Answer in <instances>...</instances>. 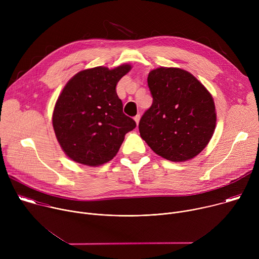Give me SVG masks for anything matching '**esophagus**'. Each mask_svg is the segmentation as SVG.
Wrapping results in <instances>:
<instances>
[{"instance_id":"esophagus-1","label":"esophagus","mask_w":259,"mask_h":259,"mask_svg":"<svg viewBox=\"0 0 259 259\" xmlns=\"http://www.w3.org/2000/svg\"><path fill=\"white\" fill-rule=\"evenodd\" d=\"M134 120H135L136 124L138 125V123H139V120H140V115H136V116L134 117Z\"/></svg>"}]
</instances>
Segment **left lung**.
<instances>
[{
    "mask_svg": "<svg viewBox=\"0 0 259 259\" xmlns=\"http://www.w3.org/2000/svg\"><path fill=\"white\" fill-rule=\"evenodd\" d=\"M153 104L139 121L141 138L159 156L183 162L199 155L216 125L208 90L189 71L159 67L147 77Z\"/></svg>",
    "mask_w": 259,
    "mask_h": 259,
    "instance_id": "obj_1",
    "label": "left lung"
}]
</instances>
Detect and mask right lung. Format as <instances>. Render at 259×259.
<instances>
[{
	"instance_id": "right-lung-1",
	"label": "right lung",
	"mask_w": 259,
	"mask_h": 259,
	"mask_svg": "<svg viewBox=\"0 0 259 259\" xmlns=\"http://www.w3.org/2000/svg\"><path fill=\"white\" fill-rule=\"evenodd\" d=\"M131 69L97 66L78 72L63 88L53 112V128L63 152L77 163L99 166L112 160L125 134L136 127L123 113L116 86Z\"/></svg>"
}]
</instances>
